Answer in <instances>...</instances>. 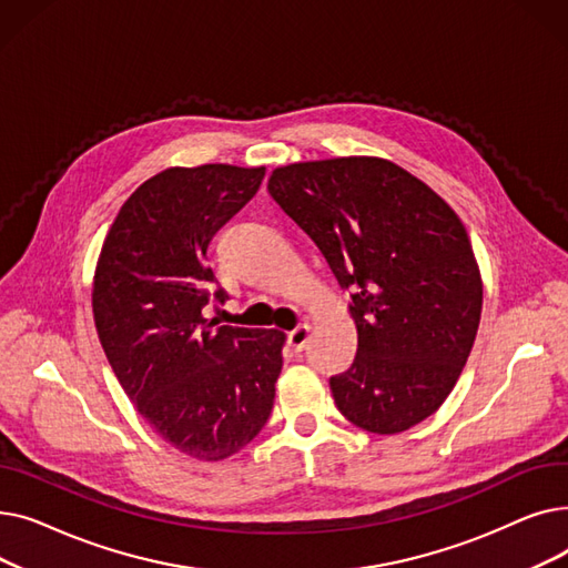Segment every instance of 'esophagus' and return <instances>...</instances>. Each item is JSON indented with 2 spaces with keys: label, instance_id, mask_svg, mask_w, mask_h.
Returning a JSON list of instances; mask_svg holds the SVG:
<instances>
[{
  "label": "esophagus",
  "instance_id": "esophagus-1",
  "mask_svg": "<svg viewBox=\"0 0 568 568\" xmlns=\"http://www.w3.org/2000/svg\"><path fill=\"white\" fill-rule=\"evenodd\" d=\"M308 332H311L308 324H300V326H296V329H292V332L287 334V343H290V347H292L294 352H302V349L306 347V343H308Z\"/></svg>",
  "mask_w": 568,
  "mask_h": 568
}]
</instances>
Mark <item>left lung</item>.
I'll return each instance as SVG.
<instances>
[{"label":"left lung","instance_id":"1","mask_svg":"<svg viewBox=\"0 0 568 568\" xmlns=\"http://www.w3.org/2000/svg\"><path fill=\"white\" fill-rule=\"evenodd\" d=\"M266 189L352 290L359 345L354 364L329 379L341 414L377 435L428 419L463 373L484 304L454 209L375 156L283 165Z\"/></svg>","mask_w":568,"mask_h":568}]
</instances>
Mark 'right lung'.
Segmentation results:
<instances>
[{
  "label": "right lung",
  "instance_id": "right-lung-1",
  "mask_svg": "<svg viewBox=\"0 0 568 568\" xmlns=\"http://www.w3.org/2000/svg\"><path fill=\"white\" fill-rule=\"evenodd\" d=\"M264 168H168L124 202L92 290L99 341L122 389L176 452L216 463L264 428L285 334L219 326L209 244L260 189Z\"/></svg>",
  "mask_w": 568,
  "mask_h": 568
}]
</instances>
